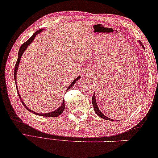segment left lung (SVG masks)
Here are the masks:
<instances>
[{
  "mask_svg": "<svg viewBox=\"0 0 158 158\" xmlns=\"http://www.w3.org/2000/svg\"><path fill=\"white\" fill-rule=\"evenodd\" d=\"M139 44H140L141 46H142V48L144 49V46H143V45H142V43H141L140 41H139ZM92 104H93V106H94V111H95L96 113H97V114H98V115H99V116L100 117V118H103V119H104V120H112L111 118H107V117L104 115V114L103 113H102V112L101 111H100L99 108H98L97 104V102H96V96H95V93L94 94L93 97H92Z\"/></svg>",
  "mask_w": 158,
  "mask_h": 158,
  "instance_id": "8db88e82",
  "label": "left lung"
}]
</instances>
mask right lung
I'll use <instances>...</instances> for the list:
<instances>
[{
	"label": "right lung",
	"instance_id": "1",
	"mask_svg": "<svg viewBox=\"0 0 158 158\" xmlns=\"http://www.w3.org/2000/svg\"><path fill=\"white\" fill-rule=\"evenodd\" d=\"M42 30H44V29H40L39 30H38V31H36L33 35H32L31 38H30V39H28V40H27L25 43H24V44L21 46V47H20V48H19V53H18L17 61H16V64H15V67H14V81H15L16 86V87H17V85H16V73H17L18 67H19V65L20 59H21V56H22V54H23V53L24 52V51H25L26 49H27V46H29V45L31 44L32 41H33V40L35 39V37H36L37 35L40 33V32H42ZM80 77H81V76H78L76 79H75L74 81H73V83H72L70 85H69V86L68 88H67V91H68L69 89H71V88L73 87V85H74V84L76 83V81H77V80H79ZM17 93H18V95H19V97L20 98V100H21V102H22V104H23V105L25 106L26 109L27 110H29L30 112H31L32 113H33V114H38V115H40V116L51 117V118H52V117H58L59 115H60V114L62 113V112H64V110L65 104H64V100H63V102H62V103H61V106H59L58 109H56V110H54V111L51 112H48V113H37V112H33V111H32V110H30L29 108H28L27 106L25 105V104L24 103V102L22 101V99H21V97H20V94H19V91H18V89H17Z\"/></svg>",
	"mask_w": 158,
	"mask_h": 158
}]
</instances>
